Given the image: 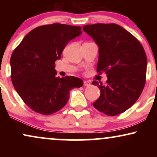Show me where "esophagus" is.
<instances>
[{
  "label": "esophagus",
  "mask_w": 157,
  "mask_h": 157,
  "mask_svg": "<svg viewBox=\"0 0 157 157\" xmlns=\"http://www.w3.org/2000/svg\"><path fill=\"white\" fill-rule=\"evenodd\" d=\"M83 85L85 86H86V87H89V86H91V82L89 81H84Z\"/></svg>",
  "instance_id": "34e87169"
}]
</instances>
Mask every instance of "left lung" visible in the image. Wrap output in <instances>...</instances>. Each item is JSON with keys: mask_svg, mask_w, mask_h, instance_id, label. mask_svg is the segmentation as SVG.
<instances>
[{"mask_svg": "<svg viewBox=\"0 0 157 157\" xmlns=\"http://www.w3.org/2000/svg\"><path fill=\"white\" fill-rule=\"evenodd\" d=\"M83 31L99 46L97 71H104L108 77L105 86L92 82L100 90L94 107L109 116L123 113L136 102L145 87V50L134 35L116 23L86 25Z\"/></svg>", "mask_w": 157, "mask_h": 157, "instance_id": "8db88e82", "label": "left lung"}]
</instances>
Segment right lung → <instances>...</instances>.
Listing matches in <instances>:
<instances>
[{
  "mask_svg": "<svg viewBox=\"0 0 157 157\" xmlns=\"http://www.w3.org/2000/svg\"><path fill=\"white\" fill-rule=\"evenodd\" d=\"M82 33L80 26L61 23L32 29L15 48L10 59L11 80L23 101L35 112L49 115L63 108L70 90L80 88L78 77H57L55 62L71 40Z\"/></svg>",
  "mask_w": 157,
  "mask_h": 157,
  "instance_id": "right-lung-1",
  "label": "right lung"
}]
</instances>
